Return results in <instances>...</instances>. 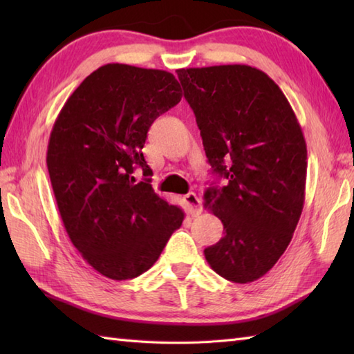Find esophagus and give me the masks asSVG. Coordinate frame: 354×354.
<instances>
[{"label":"esophagus","instance_id":"obj_1","mask_svg":"<svg viewBox=\"0 0 354 354\" xmlns=\"http://www.w3.org/2000/svg\"><path fill=\"white\" fill-rule=\"evenodd\" d=\"M184 202L187 205V212H189L192 216H198L202 213V202L196 196V193H189L184 196Z\"/></svg>","mask_w":354,"mask_h":354}]
</instances>
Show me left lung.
<instances>
[{"label": "left lung", "mask_w": 354, "mask_h": 354, "mask_svg": "<svg viewBox=\"0 0 354 354\" xmlns=\"http://www.w3.org/2000/svg\"><path fill=\"white\" fill-rule=\"evenodd\" d=\"M176 73L208 162L228 179L205 192V207L225 231L205 248V259L225 280L255 281L281 257L303 212L307 147L301 126L280 86L250 65Z\"/></svg>", "instance_id": "obj_1"}]
</instances>
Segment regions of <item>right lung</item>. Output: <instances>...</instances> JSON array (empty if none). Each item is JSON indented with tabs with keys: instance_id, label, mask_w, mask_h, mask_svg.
I'll list each match as a JSON object with an SVG mask.
<instances>
[{
	"instance_id": "1",
	"label": "right lung",
	"mask_w": 354,
	"mask_h": 354,
	"mask_svg": "<svg viewBox=\"0 0 354 354\" xmlns=\"http://www.w3.org/2000/svg\"><path fill=\"white\" fill-rule=\"evenodd\" d=\"M181 97L171 73L108 64L82 82L53 126L47 167L64 227L111 280L146 272L183 225V209L153 192L142 155L149 127ZM138 167L147 178L135 183Z\"/></svg>"
}]
</instances>
